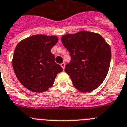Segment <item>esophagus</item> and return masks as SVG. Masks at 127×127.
I'll use <instances>...</instances> for the list:
<instances>
[{
  "label": "esophagus",
  "instance_id": "esophagus-1",
  "mask_svg": "<svg viewBox=\"0 0 127 127\" xmlns=\"http://www.w3.org/2000/svg\"><path fill=\"white\" fill-rule=\"evenodd\" d=\"M61 67L63 68V69L64 70V68H65V63H63L61 64Z\"/></svg>",
  "mask_w": 127,
  "mask_h": 127
}]
</instances>
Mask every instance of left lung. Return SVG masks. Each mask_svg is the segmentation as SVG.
<instances>
[{
	"label": "left lung",
	"instance_id": "left-lung-1",
	"mask_svg": "<svg viewBox=\"0 0 127 127\" xmlns=\"http://www.w3.org/2000/svg\"><path fill=\"white\" fill-rule=\"evenodd\" d=\"M71 61L64 71L70 76L74 86L82 92L98 88L104 81L110 65L111 48L99 34L80 31L61 37Z\"/></svg>",
	"mask_w": 127,
	"mask_h": 127
}]
</instances>
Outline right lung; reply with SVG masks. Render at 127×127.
<instances>
[{"label": "right lung", "mask_w": 127, "mask_h": 127, "mask_svg": "<svg viewBox=\"0 0 127 127\" xmlns=\"http://www.w3.org/2000/svg\"><path fill=\"white\" fill-rule=\"evenodd\" d=\"M57 37L35 35L21 41L14 50L12 66L22 84L35 92H44L53 84L63 68L55 61L51 49Z\"/></svg>", "instance_id": "add662e5"}]
</instances>
